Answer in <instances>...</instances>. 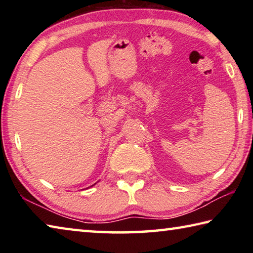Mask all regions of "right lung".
Wrapping results in <instances>:
<instances>
[{"label": "right lung", "mask_w": 253, "mask_h": 253, "mask_svg": "<svg viewBox=\"0 0 253 253\" xmlns=\"http://www.w3.org/2000/svg\"><path fill=\"white\" fill-rule=\"evenodd\" d=\"M96 184V183H95ZM95 184H93V185H95ZM93 185H91V186H93Z\"/></svg>", "instance_id": "right-lung-1"}]
</instances>
